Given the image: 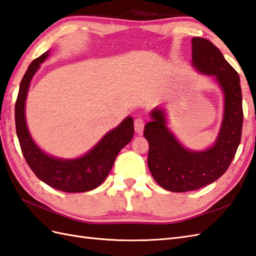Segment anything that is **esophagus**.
I'll use <instances>...</instances> for the list:
<instances>
[{"instance_id":"1","label":"esophagus","mask_w":256,"mask_h":256,"mask_svg":"<svg viewBox=\"0 0 256 256\" xmlns=\"http://www.w3.org/2000/svg\"><path fill=\"white\" fill-rule=\"evenodd\" d=\"M144 120H142V118H135L134 121V128H135V132L138 134H140L142 132V130H144Z\"/></svg>"}]
</instances>
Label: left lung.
I'll return each instance as SVG.
<instances>
[{
    "instance_id": "8db88e82",
    "label": "left lung",
    "mask_w": 256,
    "mask_h": 256,
    "mask_svg": "<svg viewBox=\"0 0 256 256\" xmlns=\"http://www.w3.org/2000/svg\"><path fill=\"white\" fill-rule=\"evenodd\" d=\"M192 65L210 76L222 90L224 114L212 144L202 150L184 146L168 128L162 106L150 111L144 136L150 142L148 168L160 186L170 192H188L219 179L230 166L241 140L243 111L239 75L210 40L192 38Z\"/></svg>"
}]
</instances>
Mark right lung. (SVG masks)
Wrapping results in <instances>:
<instances>
[{
    "label": "right lung",
    "mask_w": 256,
    "mask_h": 256,
    "mask_svg": "<svg viewBox=\"0 0 256 256\" xmlns=\"http://www.w3.org/2000/svg\"><path fill=\"white\" fill-rule=\"evenodd\" d=\"M49 56L50 50H48L32 61L20 82L15 104L17 138L24 157L38 179L62 192L92 191L106 180L118 154L132 140L133 118L128 116L118 126L106 132L96 145L77 158H58L41 150L27 126L26 99L32 80Z\"/></svg>",
    "instance_id": "obj_1"
}]
</instances>
